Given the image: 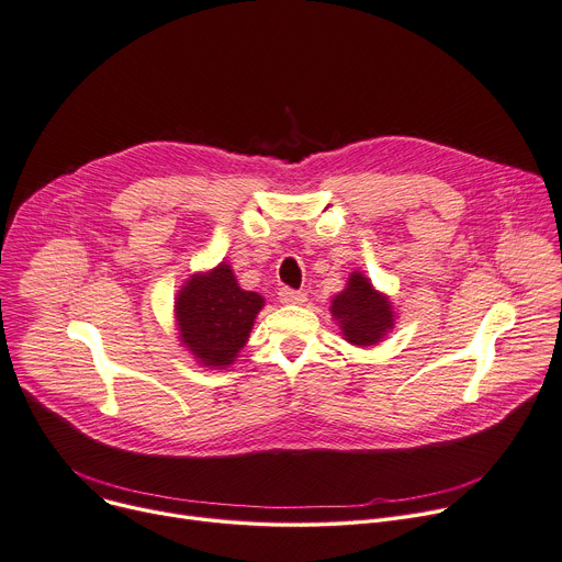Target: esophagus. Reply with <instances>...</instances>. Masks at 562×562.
<instances>
[{"label": "esophagus", "mask_w": 562, "mask_h": 562, "mask_svg": "<svg viewBox=\"0 0 562 562\" xmlns=\"http://www.w3.org/2000/svg\"><path fill=\"white\" fill-rule=\"evenodd\" d=\"M279 301L281 303H303L305 292L303 290H292V288H281L279 290Z\"/></svg>", "instance_id": "esophagus-1"}]
</instances>
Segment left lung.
<instances>
[{"label": "left lung", "mask_w": 562, "mask_h": 562, "mask_svg": "<svg viewBox=\"0 0 562 562\" xmlns=\"http://www.w3.org/2000/svg\"><path fill=\"white\" fill-rule=\"evenodd\" d=\"M333 317L346 341L355 346L378 344L393 328V310L384 294L375 292L366 277L350 274L348 288L333 299Z\"/></svg>", "instance_id": "obj_1"}]
</instances>
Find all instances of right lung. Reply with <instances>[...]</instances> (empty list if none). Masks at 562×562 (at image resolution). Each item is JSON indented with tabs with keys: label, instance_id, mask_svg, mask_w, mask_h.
<instances>
[{
	"label": "right lung",
	"instance_id": "obj_1",
	"mask_svg": "<svg viewBox=\"0 0 562 562\" xmlns=\"http://www.w3.org/2000/svg\"><path fill=\"white\" fill-rule=\"evenodd\" d=\"M263 299L240 290L229 266L187 281L176 299L180 341L203 366H227L245 346Z\"/></svg>",
	"mask_w": 562,
	"mask_h": 562
}]
</instances>
